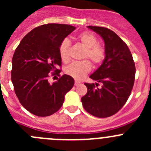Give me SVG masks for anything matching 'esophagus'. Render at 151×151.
<instances>
[{
	"label": "esophagus",
	"instance_id": "obj_1",
	"mask_svg": "<svg viewBox=\"0 0 151 151\" xmlns=\"http://www.w3.org/2000/svg\"><path fill=\"white\" fill-rule=\"evenodd\" d=\"M80 84H81V82H80L79 81H77V80H76V81H75V85H76V86L80 85Z\"/></svg>",
	"mask_w": 151,
	"mask_h": 151
}]
</instances>
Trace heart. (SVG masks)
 <instances>
[{"label":"heart","instance_id":"obj_1","mask_svg":"<svg viewBox=\"0 0 151 151\" xmlns=\"http://www.w3.org/2000/svg\"><path fill=\"white\" fill-rule=\"evenodd\" d=\"M78 40L80 44L85 47L82 58L88 59L91 61L94 66L101 65L106 57V50L103 45L97 44L98 40L93 33L90 32H83L78 35ZM70 41L65 38L61 41L59 46V54L63 62L67 63L70 59L69 50ZM91 63L88 60L76 61L72 63L65 68V73L75 79L81 80L91 71Z\"/></svg>","mask_w":151,"mask_h":151}]
</instances>
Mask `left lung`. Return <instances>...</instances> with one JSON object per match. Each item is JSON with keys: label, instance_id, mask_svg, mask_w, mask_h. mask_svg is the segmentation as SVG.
Returning <instances> with one entry per match:
<instances>
[{"label": "left lung", "instance_id": "left-lung-1", "mask_svg": "<svg viewBox=\"0 0 151 151\" xmlns=\"http://www.w3.org/2000/svg\"><path fill=\"white\" fill-rule=\"evenodd\" d=\"M88 28L104 39L106 57L90 76L91 79L101 82L102 86L85 83L88 92L81 100L84 109L91 115L106 118L116 114L127 101L134 85L135 65L127 45L114 32L99 26Z\"/></svg>", "mask_w": 151, "mask_h": 151}]
</instances>
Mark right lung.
Here are the masks:
<instances>
[{
  "label": "right lung",
  "instance_id": "obj_1",
  "mask_svg": "<svg viewBox=\"0 0 151 151\" xmlns=\"http://www.w3.org/2000/svg\"><path fill=\"white\" fill-rule=\"evenodd\" d=\"M76 29L65 24L49 23L35 28L22 39L12 60L11 81L25 109L38 116H48L60 109L65 94L74 85L70 76L60 75L61 41ZM50 71L60 76L49 83Z\"/></svg>",
  "mask_w": 151,
  "mask_h": 151
}]
</instances>
